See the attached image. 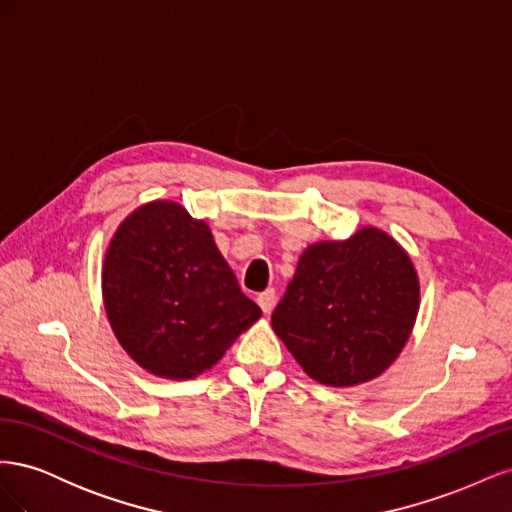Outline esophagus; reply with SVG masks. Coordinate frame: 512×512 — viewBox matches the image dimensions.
Instances as JSON below:
<instances>
[{"mask_svg": "<svg viewBox=\"0 0 512 512\" xmlns=\"http://www.w3.org/2000/svg\"><path fill=\"white\" fill-rule=\"evenodd\" d=\"M256 301H258V305H260L262 312L269 314L271 309H273V305H275V290H273V288H269V290H265V292H260Z\"/></svg>", "mask_w": 512, "mask_h": 512, "instance_id": "obj_1", "label": "esophagus"}]
</instances>
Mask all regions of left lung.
<instances>
[{
  "instance_id": "obj_1",
  "label": "left lung",
  "mask_w": 512,
  "mask_h": 512,
  "mask_svg": "<svg viewBox=\"0 0 512 512\" xmlns=\"http://www.w3.org/2000/svg\"><path fill=\"white\" fill-rule=\"evenodd\" d=\"M418 301L404 247L365 226L346 241L307 247L271 324L309 378L356 386L378 378L404 350Z\"/></svg>"
}]
</instances>
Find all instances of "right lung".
<instances>
[{"mask_svg": "<svg viewBox=\"0 0 512 512\" xmlns=\"http://www.w3.org/2000/svg\"><path fill=\"white\" fill-rule=\"evenodd\" d=\"M102 297L123 350L168 380L211 369L262 314L209 226L170 200L138 207L119 224L104 256Z\"/></svg>", "mask_w": 512, "mask_h": 512, "instance_id": "obj_1", "label": "right lung"}]
</instances>
